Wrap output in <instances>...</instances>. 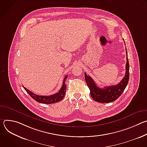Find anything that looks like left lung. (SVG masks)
Listing matches in <instances>:
<instances>
[{
    "label": "left lung",
    "instance_id": "left-lung-1",
    "mask_svg": "<svg viewBox=\"0 0 147 147\" xmlns=\"http://www.w3.org/2000/svg\"><path fill=\"white\" fill-rule=\"evenodd\" d=\"M125 44V43H124ZM126 49V66H125V74L121 81L116 86L105 87L100 88L97 87L93 79L85 73V79L87 84L90 90L91 97L96 102L100 103H109L116 100L123 93L126 87L129 80V63Z\"/></svg>",
    "mask_w": 147,
    "mask_h": 147
}]
</instances>
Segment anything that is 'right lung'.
Wrapping results in <instances>:
<instances>
[{"label":"right lung","instance_id":"1","mask_svg":"<svg viewBox=\"0 0 147 147\" xmlns=\"http://www.w3.org/2000/svg\"><path fill=\"white\" fill-rule=\"evenodd\" d=\"M67 76H66L64 78L62 86L57 93L55 94L49 95V96H42V95H38L36 94H34L31 91H29L26 87H24V90L27 91V92L32 98L38 102L42 103H45V104H51L53 103H56L60 102L61 100L63 99L65 96L66 91V84H65L66 80L67 78Z\"/></svg>","mask_w":147,"mask_h":147}]
</instances>
